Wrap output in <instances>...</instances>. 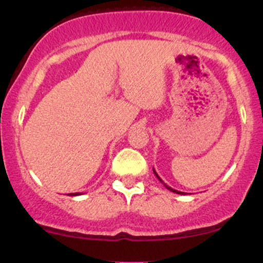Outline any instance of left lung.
<instances>
[{
    "label": "left lung",
    "mask_w": 263,
    "mask_h": 263,
    "mask_svg": "<svg viewBox=\"0 0 263 263\" xmlns=\"http://www.w3.org/2000/svg\"><path fill=\"white\" fill-rule=\"evenodd\" d=\"M153 173H155V176H156L157 178H158V180H159V182H161V183L163 184V185H164V186H165V188H167L168 190H171V192L176 193V194H180V195H184V194H185V193H183V192H179V190H176V189L171 188V186H170V185H167V184H165V183H164V182H163V180L161 179V177H159V176H158V174H157V172H156L155 170H153Z\"/></svg>",
    "instance_id": "left-lung-1"
}]
</instances>
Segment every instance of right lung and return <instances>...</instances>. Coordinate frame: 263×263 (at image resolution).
<instances>
[{
	"label": "right lung",
	"mask_w": 263,
	"mask_h": 263,
	"mask_svg": "<svg viewBox=\"0 0 263 263\" xmlns=\"http://www.w3.org/2000/svg\"><path fill=\"white\" fill-rule=\"evenodd\" d=\"M68 195H70V197H77V195H81L80 193H70V194H68Z\"/></svg>",
	"instance_id": "obj_1"
}]
</instances>
